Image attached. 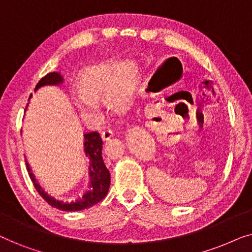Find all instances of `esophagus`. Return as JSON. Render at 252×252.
<instances>
[{
  "label": "esophagus",
  "instance_id": "34e87169",
  "mask_svg": "<svg viewBox=\"0 0 252 252\" xmlns=\"http://www.w3.org/2000/svg\"><path fill=\"white\" fill-rule=\"evenodd\" d=\"M103 141H108L113 136V130L112 129H104L101 134Z\"/></svg>",
  "mask_w": 252,
  "mask_h": 252
}]
</instances>
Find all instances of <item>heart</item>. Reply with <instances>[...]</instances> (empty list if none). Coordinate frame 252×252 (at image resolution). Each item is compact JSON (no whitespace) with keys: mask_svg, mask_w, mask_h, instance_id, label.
<instances>
[{"mask_svg":"<svg viewBox=\"0 0 252 252\" xmlns=\"http://www.w3.org/2000/svg\"><path fill=\"white\" fill-rule=\"evenodd\" d=\"M139 79L140 68L135 62H105L85 72L79 88L72 93V98L82 116L99 120L103 115L99 101L105 99L113 111L127 109L132 103Z\"/></svg>","mask_w":252,"mask_h":252,"instance_id":"1","label":"heart"}]
</instances>
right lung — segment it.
Segmentation results:
<instances>
[{"mask_svg": "<svg viewBox=\"0 0 252 252\" xmlns=\"http://www.w3.org/2000/svg\"><path fill=\"white\" fill-rule=\"evenodd\" d=\"M63 82V77L58 72H51L41 79L35 86L34 91H37L40 87L47 85H60ZM32 96V94H31ZM30 96V97H31ZM85 153L86 156L89 158V177H91V184H89L88 190L85 192L82 197H79L75 201L70 203H65L63 201H58L48 195L46 191L41 188V186L36 182L35 175L32 173L29 163L26 161L27 171L32 180L36 191L39 192L41 197L46 201L48 204L62 211H80V210L88 209L94 204H97L105 197L109 191L110 187V172L106 168L102 157V139L97 132H89L85 135Z\"/></svg>", "mask_w": 252, "mask_h": 252, "instance_id": "add662e5", "label": "right lung"}]
</instances>
